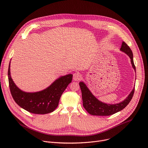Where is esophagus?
Returning <instances> with one entry per match:
<instances>
[{
	"mask_svg": "<svg viewBox=\"0 0 148 148\" xmlns=\"http://www.w3.org/2000/svg\"><path fill=\"white\" fill-rule=\"evenodd\" d=\"M82 78V75L79 73H75L73 74V79L74 81H79Z\"/></svg>",
	"mask_w": 148,
	"mask_h": 148,
	"instance_id": "esophagus-1",
	"label": "esophagus"
}]
</instances>
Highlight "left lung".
Segmentation results:
<instances>
[{
  "mask_svg": "<svg viewBox=\"0 0 148 148\" xmlns=\"http://www.w3.org/2000/svg\"><path fill=\"white\" fill-rule=\"evenodd\" d=\"M120 50L129 56L131 59L132 68L134 69V71L136 73V68L134 62L133 53L130 47L124 41H122ZM79 84L82 92V99L84 108L92 115L108 116L121 111L128 105L132 98L135 91L134 87L128 97L123 101L118 103L111 104L103 102L98 99L92 94L86 86V84L83 81L79 82Z\"/></svg>",
  "mask_w": 148,
  "mask_h": 148,
  "instance_id": "1",
  "label": "left lung"
}]
</instances>
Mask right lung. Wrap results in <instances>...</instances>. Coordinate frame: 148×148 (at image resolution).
<instances>
[{"instance_id": "add662e5", "label": "right lung", "mask_w": 148, "mask_h": 148, "mask_svg": "<svg viewBox=\"0 0 148 148\" xmlns=\"http://www.w3.org/2000/svg\"><path fill=\"white\" fill-rule=\"evenodd\" d=\"M72 78L71 74L61 76L45 90L27 92L17 87L12 78L10 62L8 69L9 88L13 99L21 108L35 114H46L53 112L58 107L60 97L72 81Z\"/></svg>"}]
</instances>
